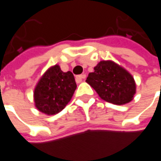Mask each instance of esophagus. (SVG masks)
<instances>
[{"label": "esophagus", "instance_id": "1", "mask_svg": "<svg viewBox=\"0 0 161 161\" xmlns=\"http://www.w3.org/2000/svg\"><path fill=\"white\" fill-rule=\"evenodd\" d=\"M86 77V75L85 74H82V75H79V76H77L76 77V81H77V83H80L83 81V79H84Z\"/></svg>", "mask_w": 161, "mask_h": 161}]
</instances>
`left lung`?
Returning a JSON list of instances; mask_svg holds the SVG:
<instances>
[{
  "label": "left lung",
  "mask_w": 161,
  "mask_h": 161,
  "mask_svg": "<svg viewBox=\"0 0 161 161\" xmlns=\"http://www.w3.org/2000/svg\"><path fill=\"white\" fill-rule=\"evenodd\" d=\"M86 82L104 101L121 105L131 101L135 94L134 77L112 61H101L88 75Z\"/></svg>",
  "instance_id": "left-lung-1"
}]
</instances>
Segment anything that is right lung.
I'll return each mask as SVG.
<instances>
[{"label": "right lung", "mask_w": 161, "mask_h": 161, "mask_svg": "<svg viewBox=\"0 0 161 161\" xmlns=\"http://www.w3.org/2000/svg\"><path fill=\"white\" fill-rule=\"evenodd\" d=\"M77 88L73 74L64 72L56 64L43 75L34 90L36 108L46 115H55L64 108Z\"/></svg>", "instance_id": "add662e5"}]
</instances>
